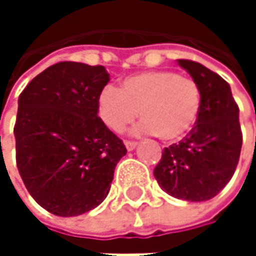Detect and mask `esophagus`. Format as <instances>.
<instances>
[{
	"label": "esophagus",
	"mask_w": 256,
	"mask_h": 256,
	"mask_svg": "<svg viewBox=\"0 0 256 256\" xmlns=\"http://www.w3.org/2000/svg\"><path fill=\"white\" fill-rule=\"evenodd\" d=\"M124 145H126V148H128V151H132V150L136 148L138 142H134V140H124Z\"/></svg>",
	"instance_id": "esophagus-1"
}]
</instances>
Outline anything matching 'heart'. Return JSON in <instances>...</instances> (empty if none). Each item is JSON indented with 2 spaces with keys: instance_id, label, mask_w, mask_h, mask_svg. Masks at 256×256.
I'll return each mask as SVG.
<instances>
[{
  "instance_id": "obj_1",
  "label": "heart",
  "mask_w": 256,
  "mask_h": 256,
  "mask_svg": "<svg viewBox=\"0 0 256 256\" xmlns=\"http://www.w3.org/2000/svg\"><path fill=\"white\" fill-rule=\"evenodd\" d=\"M202 102V88L192 78L172 71H148L124 78L120 90L105 87L98 98V111L104 124L116 133L132 124L139 111L140 133L176 142L197 123Z\"/></svg>"
}]
</instances>
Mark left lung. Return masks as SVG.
I'll use <instances>...</instances> for the list:
<instances>
[{
  "mask_svg": "<svg viewBox=\"0 0 256 256\" xmlns=\"http://www.w3.org/2000/svg\"><path fill=\"white\" fill-rule=\"evenodd\" d=\"M178 64L200 86L202 110L191 132L163 150L154 176L172 197L204 202L230 182L237 168L242 150L238 106L224 78L198 62L179 59Z\"/></svg>",
  "mask_w": 256,
  "mask_h": 256,
  "instance_id": "obj_1",
  "label": "left lung"
}]
</instances>
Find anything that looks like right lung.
Returning a JSON list of instances; mask_svg holds the SVG:
<instances>
[{
    "label": "right lung",
    "mask_w": 256,
    "mask_h": 256,
    "mask_svg": "<svg viewBox=\"0 0 256 256\" xmlns=\"http://www.w3.org/2000/svg\"><path fill=\"white\" fill-rule=\"evenodd\" d=\"M110 81L100 65L59 62L19 96L16 163L34 200L58 216H77L110 192L128 150L98 117V98Z\"/></svg>",
    "instance_id": "1"
}]
</instances>
